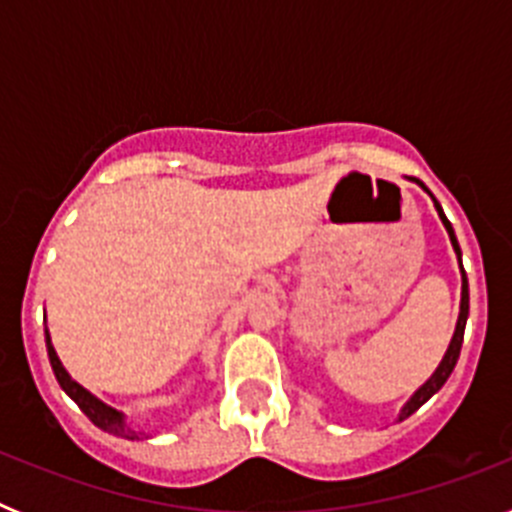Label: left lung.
<instances>
[{"label": "left lung", "instance_id": "left-lung-1", "mask_svg": "<svg viewBox=\"0 0 512 512\" xmlns=\"http://www.w3.org/2000/svg\"><path fill=\"white\" fill-rule=\"evenodd\" d=\"M420 184V182H418ZM423 187V184H420ZM425 189V187H423ZM431 194V192H428ZM436 202V200H433ZM436 210H438V217H441V223L446 225V230H449V238H451V246H454L456 256H459L461 261V251H459V243H456V235H454V228H451V223L446 220V215H443L441 205L436 202ZM467 318H469V284H467V274H464V269H461V310H459V320H456V330H454V338H451L449 343V351H446V356H443V361L438 364V369L433 372V377L428 379V382L420 387L418 392H415L413 397H410V402L402 408V415L400 420H405L408 415H413L415 410L420 408V405H425V402L431 400L433 395H436L438 390H441L443 384H446V379L451 377V372H454L456 361H459V354H461V343H464V325H467Z\"/></svg>", "mask_w": 512, "mask_h": 512}]
</instances>
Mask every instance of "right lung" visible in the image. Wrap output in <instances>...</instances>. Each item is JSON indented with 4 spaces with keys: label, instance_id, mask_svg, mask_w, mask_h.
<instances>
[{
    "label": "right lung",
    "instance_id": "add662e5",
    "mask_svg": "<svg viewBox=\"0 0 512 512\" xmlns=\"http://www.w3.org/2000/svg\"><path fill=\"white\" fill-rule=\"evenodd\" d=\"M45 343H48V359H51L53 374H56L58 384H61L63 392H66V395H69L71 400L76 402V405H79L81 413L87 415V418L92 420V423L97 425V428H102V431L112 433V436L130 438V441H133V438L143 436V433H138V431H130L128 425H125V418H122V413H117V410L107 408L104 402H99L97 397L89 395V392L84 390L81 384H76L74 379L69 377V372H66L61 361H58L56 348L51 346V336H48V330H45Z\"/></svg>",
    "mask_w": 512,
    "mask_h": 512
}]
</instances>
